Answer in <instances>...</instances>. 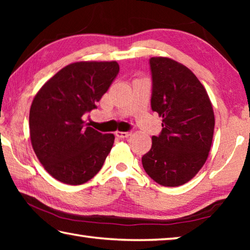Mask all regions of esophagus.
Returning <instances> with one entry per match:
<instances>
[{
  "label": "esophagus",
  "mask_w": 250,
  "mask_h": 250,
  "mask_svg": "<svg viewBox=\"0 0 250 250\" xmlns=\"http://www.w3.org/2000/svg\"><path fill=\"white\" fill-rule=\"evenodd\" d=\"M131 133H132V131H126V132H119V131H118V132H116V135L118 138L125 139V138H128L129 135H131Z\"/></svg>",
  "instance_id": "obj_1"
}]
</instances>
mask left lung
I'll list each match as a JSON object with an SVG mask.
<instances>
[{"instance_id":"left-lung-1","label":"left lung","mask_w":250,"mask_h":250,"mask_svg":"<svg viewBox=\"0 0 250 250\" xmlns=\"http://www.w3.org/2000/svg\"><path fill=\"white\" fill-rule=\"evenodd\" d=\"M149 64L151 108L163 120L142 166L156 183L174 188L204 166L213 141L214 111L205 88L188 67L167 57H152Z\"/></svg>"}]
</instances>
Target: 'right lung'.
<instances>
[{"label":"right lung","mask_w":250,"mask_h":250,"mask_svg":"<svg viewBox=\"0 0 250 250\" xmlns=\"http://www.w3.org/2000/svg\"><path fill=\"white\" fill-rule=\"evenodd\" d=\"M119 74L117 62H79L53 76L34 98L29 111L33 149L55 179L79 185L103 167L115 135L84 125Z\"/></svg>","instance_id":"right-lung-1"}]
</instances>
